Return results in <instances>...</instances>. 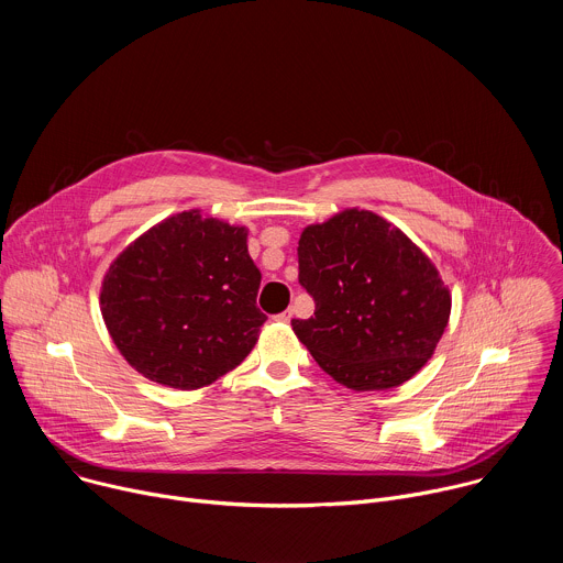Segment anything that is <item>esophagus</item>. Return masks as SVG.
Listing matches in <instances>:
<instances>
[{
	"label": "esophagus",
	"instance_id": "esophagus-1",
	"mask_svg": "<svg viewBox=\"0 0 563 563\" xmlns=\"http://www.w3.org/2000/svg\"><path fill=\"white\" fill-rule=\"evenodd\" d=\"M291 318H294V309H287V311H283V313L276 316V320H280V323H289Z\"/></svg>",
	"mask_w": 563,
	"mask_h": 563
}]
</instances>
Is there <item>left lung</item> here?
Instances as JSON below:
<instances>
[{
    "mask_svg": "<svg viewBox=\"0 0 563 563\" xmlns=\"http://www.w3.org/2000/svg\"><path fill=\"white\" fill-rule=\"evenodd\" d=\"M298 283L313 316L291 320L320 369L356 389H389L434 354L450 291L432 261L380 216L347 209L298 240Z\"/></svg>",
    "mask_w": 563,
    "mask_h": 563,
    "instance_id": "8db88e82",
    "label": "left lung"
}]
</instances>
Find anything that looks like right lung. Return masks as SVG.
Instances as JSON below:
<instances>
[{"mask_svg":"<svg viewBox=\"0 0 563 563\" xmlns=\"http://www.w3.org/2000/svg\"><path fill=\"white\" fill-rule=\"evenodd\" d=\"M247 229L183 211L109 267L100 305L120 354L148 380L198 389L243 363L267 316Z\"/></svg>","mask_w":563,"mask_h":563,"instance_id":"right-lung-1","label":"right lung"}]
</instances>
